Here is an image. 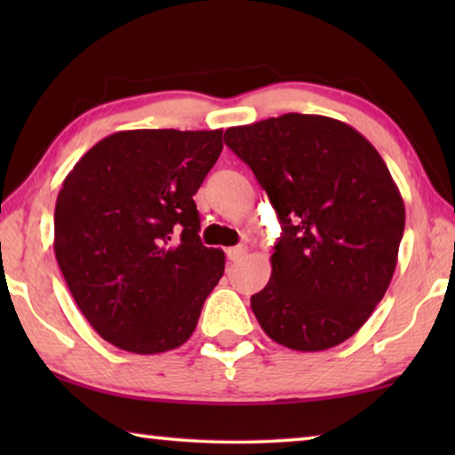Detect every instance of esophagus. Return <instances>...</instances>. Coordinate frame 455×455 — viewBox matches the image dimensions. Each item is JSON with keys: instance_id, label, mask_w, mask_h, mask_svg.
<instances>
[{"instance_id": "obj_1", "label": "esophagus", "mask_w": 455, "mask_h": 455, "mask_svg": "<svg viewBox=\"0 0 455 455\" xmlns=\"http://www.w3.org/2000/svg\"><path fill=\"white\" fill-rule=\"evenodd\" d=\"M246 255V246L244 244H236L227 249V257L228 260H241Z\"/></svg>"}]
</instances>
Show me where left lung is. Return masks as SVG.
I'll return each instance as SVG.
<instances>
[{
  "mask_svg": "<svg viewBox=\"0 0 455 455\" xmlns=\"http://www.w3.org/2000/svg\"><path fill=\"white\" fill-rule=\"evenodd\" d=\"M225 142L251 166L281 220L271 279L251 297L283 347L325 351L371 317L395 273L402 192L363 134L317 114L233 126Z\"/></svg>",
  "mask_w": 455,
  "mask_h": 455,
  "instance_id": "obj_1",
  "label": "left lung"
}]
</instances>
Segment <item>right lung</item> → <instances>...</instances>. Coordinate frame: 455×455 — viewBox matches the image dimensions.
<instances>
[{
  "instance_id": "add662e5",
  "label": "right lung",
  "mask_w": 455,
  "mask_h": 455,
  "mask_svg": "<svg viewBox=\"0 0 455 455\" xmlns=\"http://www.w3.org/2000/svg\"><path fill=\"white\" fill-rule=\"evenodd\" d=\"M222 130H122L84 154L61 182L53 252L72 297L114 347H180L225 273L200 243L192 196L217 163Z\"/></svg>"
}]
</instances>
